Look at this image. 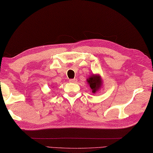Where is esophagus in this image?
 <instances>
[{"label":"esophagus","mask_w":153,"mask_h":153,"mask_svg":"<svg viewBox=\"0 0 153 153\" xmlns=\"http://www.w3.org/2000/svg\"><path fill=\"white\" fill-rule=\"evenodd\" d=\"M69 81V82H73V83H76V82H77V79L76 78H73V79H70Z\"/></svg>","instance_id":"obj_1"}]
</instances>
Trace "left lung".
Segmentation results:
<instances>
[{
    "label": "left lung",
    "mask_w": 153,
    "mask_h": 153,
    "mask_svg": "<svg viewBox=\"0 0 153 153\" xmlns=\"http://www.w3.org/2000/svg\"><path fill=\"white\" fill-rule=\"evenodd\" d=\"M87 82H88V84H89L91 89L92 93H95L97 91H98L102 85L101 77L98 75H92L87 79Z\"/></svg>",
    "instance_id": "left-lung-1"
}]
</instances>
